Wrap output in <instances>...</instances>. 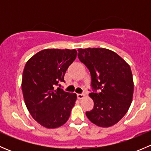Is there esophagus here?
Here are the masks:
<instances>
[{
  "instance_id": "1",
  "label": "esophagus",
  "mask_w": 151,
  "mask_h": 151,
  "mask_svg": "<svg viewBox=\"0 0 151 151\" xmlns=\"http://www.w3.org/2000/svg\"><path fill=\"white\" fill-rule=\"evenodd\" d=\"M77 98H78L79 99H82L85 96V94L84 93H77Z\"/></svg>"
}]
</instances>
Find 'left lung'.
<instances>
[{
	"label": "left lung",
	"instance_id": "1",
	"mask_svg": "<svg viewBox=\"0 0 151 151\" xmlns=\"http://www.w3.org/2000/svg\"><path fill=\"white\" fill-rule=\"evenodd\" d=\"M78 58L89 69L94 102L86 116L100 127H109L126 115L132 101L134 82L129 65L104 48L79 49Z\"/></svg>",
	"mask_w": 151,
	"mask_h": 151
}]
</instances>
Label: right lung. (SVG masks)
I'll use <instances>...</instances> for the list:
<instances>
[{
  "label": "right lung",
  "instance_id": "obj_1",
  "mask_svg": "<svg viewBox=\"0 0 151 151\" xmlns=\"http://www.w3.org/2000/svg\"><path fill=\"white\" fill-rule=\"evenodd\" d=\"M77 53L74 49H46L25 64L22 80L24 100L33 119L44 127L58 128L69 118L77 95L58 86L65 82L66 70Z\"/></svg>",
  "mask_w": 151,
  "mask_h": 151
}]
</instances>
